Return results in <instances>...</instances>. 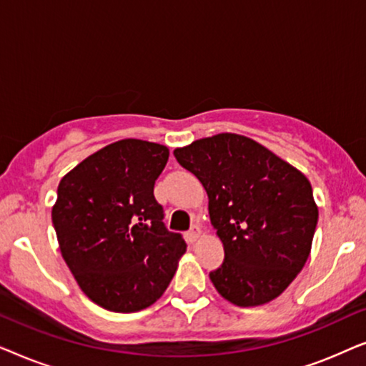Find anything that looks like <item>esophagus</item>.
<instances>
[{
    "label": "esophagus",
    "mask_w": 366,
    "mask_h": 366,
    "mask_svg": "<svg viewBox=\"0 0 366 366\" xmlns=\"http://www.w3.org/2000/svg\"><path fill=\"white\" fill-rule=\"evenodd\" d=\"M199 238V228L193 227L189 232H187V242L188 243H194Z\"/></svg>",
    "instance_id": "esophagus-1"
}]
</instances>
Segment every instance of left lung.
Returning <instances> with one entry per match:
<instances>
[{
  "label": "left lung",
  "instance_id": "1",
  "mask_svg": "<svg viewBox=\"0 0 366 366\" xmlns=\"http://www.w3.org/2000/svg\"><path fill=\"white\" fill-rule=\"evenodd\" d=\"M207 189L224 259L209 278L224 300L258 307L280 297L307 263L318 208L292 164L247 137L219 133L174 149Z\"/></svg>",
  "mask_w": 366,
  "mask_h": 366
}]
</instances>
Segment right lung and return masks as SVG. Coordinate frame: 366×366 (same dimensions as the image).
Instances as JSON below:
<instances>
[{"label": "right lung", "instance_id": "obj_1", "mask_svg": "<svg viewBox=\"0 0 366 366\" xmlns=\"http://www.w3.org/2000/svg\"><path fill=\"white\" fill-rule=\"evenodd\" d=\"M167 147L122 139L83 159L58 184L51 218L59 249L83 293L118 313L148 308L164 293L187 249L163 223L154 182Z\"/></svg>", "mask_w": 366, "mask_h": 366}]
</instances>
